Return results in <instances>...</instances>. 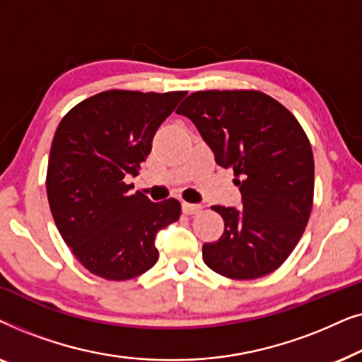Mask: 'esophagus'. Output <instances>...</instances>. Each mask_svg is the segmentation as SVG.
I'll return each instance as SVG.
<instances>
[{
    "mask_svg": "<svg viewBox=\"0 0 362 362\" xmlns=\"http://www.w3.org/2000/svg\"><path fill=\"white\" fill-rule=\"evenodd\" d=\"M182 212H185V214H187V216H191V214H197V212H201V209H202V206H199V204H189V202H182Z\"/></svg>",
    "mask_w": 362,
    "mask_h": 362,
    "instance_id": "34e87169",
    "label": "esophagus"
}]
</instances>
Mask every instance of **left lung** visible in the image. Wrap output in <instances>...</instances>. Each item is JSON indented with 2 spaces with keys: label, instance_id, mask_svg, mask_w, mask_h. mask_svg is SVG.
Returning <instances> with one entry per match:
<instances>
[{
  "label": "left lung",
  "instance_id": "1",
  "mask_svg": "<svg viewBox=\"0 0 362 362\" xmlns=\"http://www.w3.org/2000/svg\"><path fill=\"white\" fill-rule=\"evenodd\" d=\"M176 113L194 123L216 163L232 168L242 207L214 206L224 219L219 240L202 245L204 264L234 280L275 272L308 224L315 161L293 113L259 90L194 92Z\"/></svg>",
  "mask_w": 362,
  "mask_h": 362
}]
</instances>
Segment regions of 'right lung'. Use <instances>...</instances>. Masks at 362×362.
<instances>
[{
	"label": "right lung",
	"mask_w": 362,
	"mask_h": 362,
	"mask_svg": "<svg viewBox=\"0 0 362 362\" xmlns=\"http://www.w3.org/2000/svg\"><path fill=\"white\" fill-rule=\"evenodd\" d=\"M186 95L105 90L59 123L47 165V199L76 259L105 280H130L156 264L155 237L181 216L180 201L151 202L127 185L151 151L158 127Z\"/></svg>",
	"instance_id": "1"
}]
</instances>
